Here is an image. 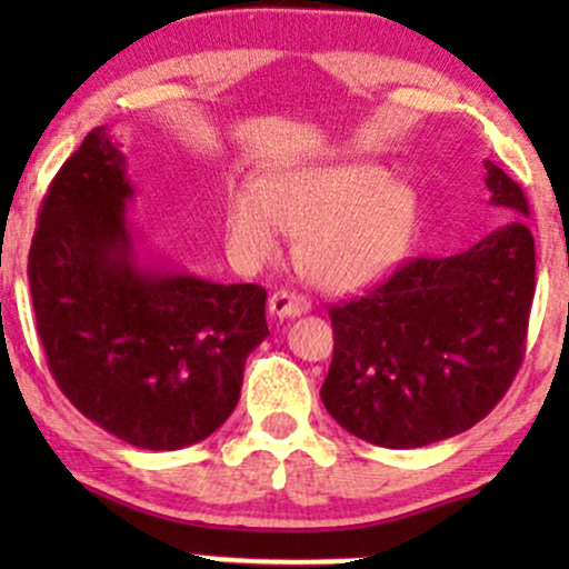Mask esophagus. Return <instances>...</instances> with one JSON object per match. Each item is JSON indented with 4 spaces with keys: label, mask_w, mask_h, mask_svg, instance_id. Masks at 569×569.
Masks as SVG:
<instances>
[{
    "label": "esophagus",
    "mask_w": 569,
    "mask_h": 569,
    "mask_svg": "<svg viewBox=\"0 0 569 569\" xmlns=\"http://www.w3.org/2000/svg\"><path fill=\"white\" fill-rule=\"evenodd\" d=\"M310 310V302L293 291H276L270 297V312L276 318H297Z\"/></svg>",
    "instance_id": "1"
}]
</instances>
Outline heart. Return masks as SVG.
<instances>
[{"label":"heart","instance_id":"1","mask_svg":"<svg viewBox=\"0 0 569 569\" xmlns=\"http://www.w3.org/2000/svg\"><path fill=\"white\" fill-rule=\"evenodd\" d=\"M415 227V189L358 160L286 168L262 187L232 189L224 206L227 243L240 264H270L286 234H299V264L326 291L382 278L407 253Z\"/></svg>","mask_w":569,"mask_h":569}]
</instances>
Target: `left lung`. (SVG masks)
I'll return each mask as SVG.
<instances>
[{
    "mask_svg": "<svg viewBox=\"0 0 569 569\" xmlns=\"http://www.w3.org/2000/svg\"><path fill=\"white\" fill-rule=\"evenodd\" d=\"M489 202L511 217L468 251L415 259L329 310L335 358L321 398L348 433L415 449L473 428L525 358L535 240L525 192L485 162Z\"/></svg>",
    "mask_w": 569,
    "mask_h": 569,
    "instance_id": "8db88e82",
    "label": "left lung"
}]
</instances>
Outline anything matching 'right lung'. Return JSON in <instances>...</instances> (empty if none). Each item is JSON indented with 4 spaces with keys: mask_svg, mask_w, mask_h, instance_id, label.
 Returning <instances> with one entry per match:
<instances>
[{
    "mask_svg": "<svg viewBox=\"0 0 569 569\" xmlns=\"http://www.w3.org/2000/svg\"><path fill=\"white\" fill-rule=\"evenodd\" d=\"M122 143L93 128L42 200L29 286L48 367L88 420L139 449L192 447L224 426L267 291L143 257Z\"/></svg>",
    "mask_w": 569,
    "mask_h": 569,
    "instance_id": "obj_1",
    "label": "right lung"
}]
</instances>
